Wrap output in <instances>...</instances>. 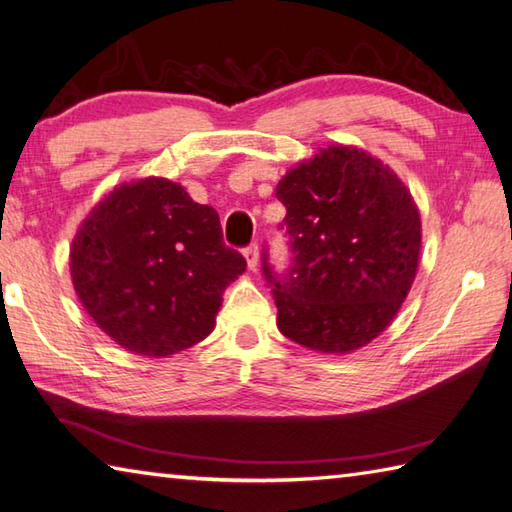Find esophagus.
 I'll return each mask as SVG.
<instances>
[{"mask_svg":"<svg viewBox=\"0 0 512 512\" xmlns=\"http://www.w3.org/2000/svg\"><path fill=\"white\" fill-rule=\"evenodd\" d=\"M245 258H247L249 269L256 271V267H258V245H256V243L245 247Z\"/></svg>","mask_w":512,"mask_h":512,"instance_id":"esophagus-1","label":"esophagus"}]
</instances>
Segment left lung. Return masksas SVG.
Segmentation results:
<instances>
[{"label":"left lung","mask_w":512,"mask_h":512,"mask_svg":"<svg viewBox=\"0 0 512 512\" xmlns=\"http://www.w3.org/2000/svg\"><path fill=\"white\" fill-rule=\"evenodd\" d=\"M291 265L278 274L263 249V276L278 329L302 347L347 353L389 327L413 285L420 214L382 161L331 145L276 185Z\"/></svg>","instance_id":"8db88e82"}]
</instances>
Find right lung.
Returning <instances> with one entry per match:
<instances>
[{
	"label": "right lung",
	"instance_id": "right-lung-1",
	"mask_svg": "<svg viewBox=\"0 0 512 512\" xmlns=\"http://www.w3.org/2000/svg\"><path fill=\"white\" fill-rule=\"evenodd\" d=\"M245 267L223 243L214 207L154 176L103 198L70 249L72 283L92 320L123 349L152 358L201 342Z\"/></svg>",
	"mask_w": 512,
	"mask_h": 512
}]
</instances>
